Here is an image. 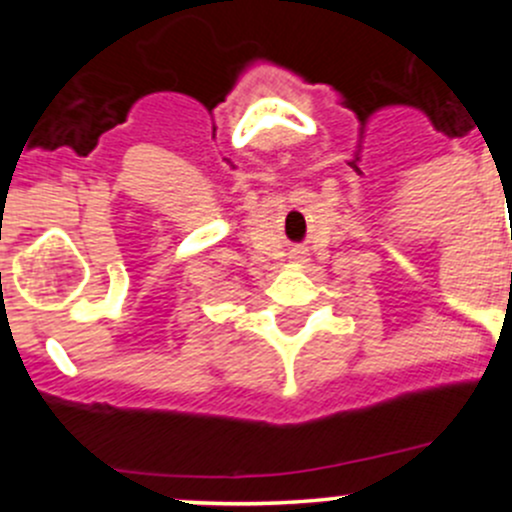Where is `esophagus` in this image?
I'll return each mask as SVG.
<instances>
[{
  "instance_id": "obj_1",
  "label": "esophagus",
  "mask_w": 512,
  "mask_h": 512,
  "mask_svg": "<svg viewBox=\"0 0 512 512\" xmlns=\"http://www.w3.org/2000/svg\"><path fill=\"white\" fill-rule=\"evenodd\" d=\"M304 255H307V252H304L302 247H294L292 250V260H304Z\"/></svg>"
}]
</instances>
